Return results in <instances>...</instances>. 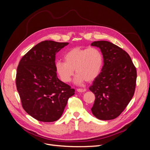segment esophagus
<instances>
[{
  "mask_svg": "<svg viewBox=\"0 0 150 150\" xmlns=\"http://www.w3.org/2000/svg\"><path fill=\"white\" fill-rule=\"evenodd\" d=\"M86 89H77V91L79 92V93H83V92H86Z\"/></svg>",
  "mask_w": 150,
  "mask_h": 150,
  "instance_id": "esophagus-1",
  "label": "esophagus"
}]
</instances>
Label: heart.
<instances>
[{
    "label": "heart",
    "mask_w": 150,
    "mask_h": 150,
    "mask_svg": "<svg viewBox=\"0 0 150 150\" xmlns=\"http://www.w3.org/2000/svg\"><path fill=\"white\" fill-rule=\"evenodd\" d=\"M64 62L57 61L55 67L58 75L64 83L71 80L74 74L77 76L75 83L81 84L85 81L92 82L100 74L103 64L101 51L95 47L72 48L64 55Z\"/></svg>",
    "instance_id": "heart-1"
}]
</instances>
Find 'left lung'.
<instances>
[{
	"instance_id": "obj_1",
	"label": "left lung",
	"mask_w": 150,
	"mask_h": 150,
	"mask_svg": "<svg viewBox=\"0 0 150 150\" xmlns=\"http://www.w3.org/2000/svg\"><path fill=\"white\" fill-rule=\"evenodd\" d=\"M91 46L100 49L104 63L101 73L89 88L96 98L92 113L99 120L115 119L134 95L136 67L128 54L114 44L99 40Z\"/></svg>"
}]
</instances>
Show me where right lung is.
<instances>
[{
  "mask_svg": "<svg viewBox=\"0 0 150 150\" xmlns=\"http://www.w3.org/2000/svg\"><path fill=\"white\" fill-rule=\"evenodd\" d=\"M69 44L44 40L22 57L17 67L16 86L25 112L42 122L60 118L75 90L58 79L56 54Z\"/></svg>",
  "mask_w": 150,
  "mask_h": 150,
  "instance_id": "1",
  "label": "right lung"
}]
</instances>
